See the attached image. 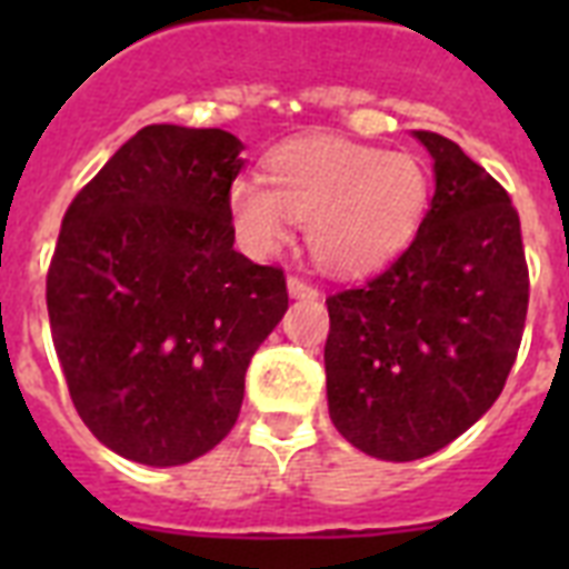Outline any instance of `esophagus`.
<instances>
[{"instance_id": "esophagus-1", "label": "esophagus", "mask_w": 569, "mask_h": 569, "mask_svg": "<svg viewBox=\"0 0 569 569\" xmlns=\"http://www.w3.org/2000/svg\"><path fill=\"white\" fill-rule=\"evenodd\" d=\"M286 289H289L292 298H301V301H316V298H319V289L307 283V280H301V277H289V280H286Z\"/></svg>"}]
</instances>
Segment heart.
Here are the masks:
<instances>
[{"instance_id":"heart-1","label":"heart","mask_w":569,"mask_h":569,"mask_svg":"<svg viewBox=\"0 0 569 569\" xmlns=\"http://www.w3.org/2000/svg\"><path fill=\"white\" fill-rule=\"evenodd\" d=\"M268 184L230 186L232 230L253 257L274 253L307 221V248L325 271L369 274L407 248L431 203V173L416 153L351 141H295L271 153Z\"/></svg>"}]
</instances>
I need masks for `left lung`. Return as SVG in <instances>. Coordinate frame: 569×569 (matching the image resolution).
I'll return each mask as SVG.
<instances>
[{
	"label": "left lung",
	"mask_w": 569,
	"mask_h": 569,
	"mask_svg": "<svg viewBox=\"0 0 569 569\" xmlns=\"http://www.w3.org/2000/svg\"><path fill=\"white\" fill-rule=\"evenodd\" d=\"M433 162L410 248L328 298L330 422L380 460L428 458L493 407L529 310L520 214L455 141L416 129Z\"/></svg>",
	"instance_id": "1"
}]
</instances>
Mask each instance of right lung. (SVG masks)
<instances>
[{
	"label": "right lung",
	"mask_w": 569,
	"mask_h": 569,
	"mask_svg": "<svg viewBox=\"0 0 569 569\" xmlns=\"http://www.w3.org/2000/svg\"><path fill=\"white\" fill-rule=\"evenodd\" d=\"M223 129L153 123L67 209L47 274L56 355L76 413L114 455L180 467L230 433L250 357L280 325V268L232 248Z\"/></svg>",
	"instance_id": "add662e5"
}]
</instances>
